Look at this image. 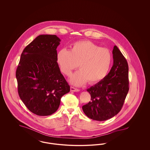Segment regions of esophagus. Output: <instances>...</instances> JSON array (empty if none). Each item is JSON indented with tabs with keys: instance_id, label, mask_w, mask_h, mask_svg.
Masks as SVG:
<instances>
[{
	"instance_id": "34e87169",
	"label": "esophagus",
	"mask_w": 150,
	"mask_h": 150,
	"mask_svg": "<svg viewBox=\"0 0 150 150\" xmlns=\"http://www.w3.org/2000/svg\"><path fill=\"white\" fill-rule=\"evenodd\" d=\"M70 89H71V92H77L79 91V90L78 89L75 88H74V87H72V86H71Z\"/></svg>"
}]
</instances>
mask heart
<instances>
[{
  "label": "heart",
  "mask_w": 150,
  "mask_h": 150,
  "mask_svg": "<svg viewBox=\"0 0 150 150\" xmlns=\"http://www.w3.org/2000/svg\"><path fill=\"white\" fill-rule=\"evenodd\" d=\"M56 59L60 70L67 76L71 74L78 64L80 70L70 78L71 84L75 86H81L87 81L90 84L100 82L106 76L112 63L109 50L88 40L72 44L70 50H60Z\"/></svg>",
  "instance_id": "obj_1"
}]
</instances>
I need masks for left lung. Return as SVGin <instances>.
I'll use <instances>...</instances> for the list:
<instances>
[{"label": "left lung", "instance_id": "1", "mask_svg": "<svg viewBox=\"0 0 150 150\" xmlns=\"http://www.w3.org/2000/svg\"><path fill=\"white\" fill-rule=\"evenodd\" d=\"M114 63L106 76L87 89L91 100L82 108L90 119L105 121L117 114L129 91L128 64L120 50L115 45Z\"/></svg>", "mask_w": 150, "mask_h": 150}]
</instances>
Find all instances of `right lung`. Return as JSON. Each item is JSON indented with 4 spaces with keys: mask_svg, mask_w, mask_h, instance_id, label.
<instances>
[{
    "mask_svg": "<svg viewBox=\"0 0 150 150\" xmlns=\"http://www.w3.org/2000/svg\"><path fill=\"white\" fill-rule=\"evenodd\" d=\"M61 40L55 35H40L22 53L16 76L19 96L29 110L39 116L54 113L61 97L70 91L57 64Z\"/></svg>",
    "mask_w": 150,
    "mask_h": 150,
    "instance_id": "add662e5",
    "label": "right lung"
}]
</instances>
